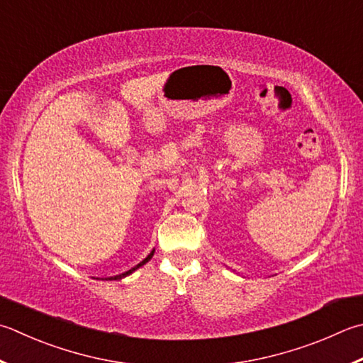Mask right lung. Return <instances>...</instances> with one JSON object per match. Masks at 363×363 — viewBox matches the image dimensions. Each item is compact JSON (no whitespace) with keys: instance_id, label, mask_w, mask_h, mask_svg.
I'll return each mask as SVG.
<instances>
[{"instance_id":"obj_1","label":"right lung","mask_w":363,"mask_h":363,"mask_svg":"<svg viewBox=\"0 0 363 363\" xmlns=\"http://www.w3.org/2000/svg\"><path fill=\"white\" fill-rule=\"evenodd\" d=\"M153 255H155V250L152 251V252H150V255L145 257V259H143V261L142 262H139L138 265H135V267H133V269L131 270H128V272H125V273H120V275H115V277H108V278H106V279H121V278H125V277H128V275H131V273L133 272H135V270H138L139 269V267H142L143 264H147L148 261H150V259H152L153 257ZM102 279H104V278H102Z\"/></svg>"}]
</instances>
